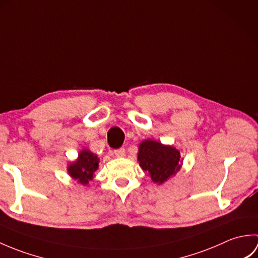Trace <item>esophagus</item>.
<instances>
[{
	"instance_id": "34e87169",
	"label": "esophagus",
	"mask_w": 258,
	"mask_h": 258,
	"mask_svg": "<svg viewBox=\"0 0 258 258\" xmlns=\"http://www.w3.org/2000/svg\"><path fill=\"white\" fill-rule=\"evenodd\" d=\"M114 155L116 157H124L125 156V150L123 147H120V149H117L114 151Z\"/></svg>"
}]
</instances>
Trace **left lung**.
Wrapping results in <instances>:
<instances>
[{"instance_id":"left-lung-1","label":"left lung","mask_w":258,"mask_h":258,"mask_svg":"<svg viewBox=\"0 0 258 258\" xmlns=\"http://www.w3.org/2000/svg\"><path fill=\"white\" fill-rule=\"evenodd\" d=\"M138 160L142 169L149 174L156 184L166 182L182 166L178 150L153 140H145L140 144Z\"/></svg>"}]
</instances>
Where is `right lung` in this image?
Segmentation results:
<instances>
[{
  "label": "right lung",
  "mask_w": 258,
  "mask_h": 258,
  "mask_svg": "<svg viewBox=\"0 0 258 258\" xmlns=\"http://www.w3.org/2000/svg\"><path fill=\"white\" fill-rule=\"evenodd\" d=\"M98 157L90 150L83 149L79 154L78 160L71 163L68 167L70 176L79 183L86 185L93 179L94 173L98 168Z\"/></svg>",
  "instance_id": "add662e5"
}]
</instances>
